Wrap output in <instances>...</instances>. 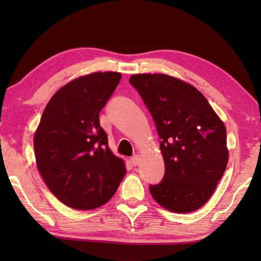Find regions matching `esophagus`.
Instances as JSON below:
<instances>
[{
    "label": "esophagus",
    "instance_id": "1",
    "mask_svg": "<svg viewBox=\"0 0 261 261\" xmlns=\"http://www.w3.org/2000/svg\"><path fill=\"white\" fill-rule=\"evenodd\" d=\"M130 163L132 166H138L140 164V157L138 156V154H136V156H134L130 159Z\"/></svg>",
    "mask_w": 261,
    "mask_h": 261
}]
</instances>
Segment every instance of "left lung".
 I'll return each mask as SVG.
<instances>
[{
  "instance_id": "1",
  "label": "left lung",
  "mask_w": 261,
  "mask_h": 261,
  "mask_svg": "<svg viewBox=\"0 0 261 261\" xmlns=\"http://www.w3.org/2000/svg\"><path fill=\"white\" fill-rule=\"evenodd\" d=\"M130 84L156 124L165 175L149 186L152 197L175 213L196 211L208 201L228 165L226 130L195 87L164 74H137Z\"/></svg>"
}]
</instances>
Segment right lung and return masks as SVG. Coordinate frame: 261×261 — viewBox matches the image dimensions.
I'll list each match as a JSON object with an SVG mask.
<instances>
[{
    "label": "right lung",
    "instance_id": "add662e5",
    "mask_svg": "<svg viewBox=\"0 0 261 261\" xmlns=\"http://www.w3.org/2000/svg\"><path fill=\"white\" fill-rule=\"evenodd\" d=\"M120 80L114 71L79 77L60 88L42 113L33 139L37 167L49 191L71 208L102 206L125 175L98 119Z\"/></svg>",
    "mask_w": 261,
    "mask_h": 261
}]
</instances>
